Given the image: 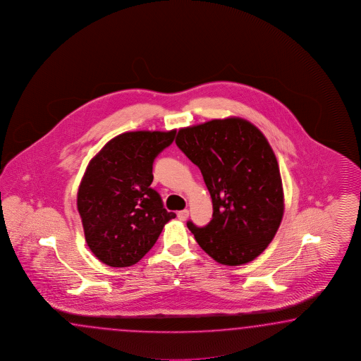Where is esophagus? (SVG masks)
<instances>
[{"mask_svg":"<svg viewBox=\"0 0 361 361\" xmlns=\"http://www.w3.org/2000/svg\"><path fill=\"white\" fill-rule=\"evenodd\" d=\"M176 216H178V219H179L180 221H185V220L188 219V211H187V209L179 211V212L176 213Z\"/></svg>","mask_w":361,"mask_h":361,"instance_id":"34e87169","label":"esophagus"}]
</instances>
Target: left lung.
<instances>
[{
  "mask_svg": "<svg viewBox=\"0 0 361 361\" xmlns=\"http://www.w3.org/2000/svg\"><path fill=\"white\" fill-rule=\"evenodd\" d=\"M178 148L200 169L213 204L204 228L187 222L216 262L240 266L274 240L284 213L278 159L267 139L240 118L214 119L178 130Z\"/></svg>",
  "mask_w": 361,
  "mask_h": 361,
  "instance_id": "1",
  "label": "left lung"
}]
</instances>
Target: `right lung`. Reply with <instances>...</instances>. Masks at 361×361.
Segmentation results:
<instances>
[{
  "label": "right lung",
  "mask_w": 361,
  "mask_h": 361,
  "mask_svg": "<svg viewBox=\"0 0 361 361\" xmlns=\"http://www.w3.org/2000/svg\"><path fill=\"white\" fill-rule=\"evenodd\" d=\"M176 130L126 132L110 140L89 162L78 187L77 208L85 240L111 267L137 263L176 219L150 185L153 162Z\"/></svg>",
  "instance_id": "obj_1"
}]
</instances>
